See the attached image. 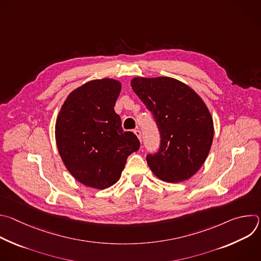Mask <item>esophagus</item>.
Instances as JSON below:
<instances>
[{"mask_svg": "<svg viewBox=\"0 0 261 261\" xmlns=\"http://www.w3.org/2000/svg\"><path fill=\"white\" fill-rule=\"evenodd\" d=\"M134 133L136 134V136L138 137V139H139V140H141V131H140L138 128L134 131Z\"/></svg>", "mask_w": 261, "mask_h": 261, "instance_id": "esophagus-1", "label": "esophagus"}]
</instances>
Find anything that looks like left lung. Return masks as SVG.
<instances>
[{"instance_id":"obj_1","label":"left lung","mask_w":261,"mask_h":261,"mask_svg":"<svg viewBox=\"0 0 261 261\" xmlns=\"http://www.w3.org/2000/svg\"><path fill=\"white\" fill-rule=\"evenodd\" d=\"M131 87L160 132L158 152L146 155L151 170L167 182L190 178L204 163L214 137L204 102L190 87L170 77H135Z\"/></svg>"}]
</instances>
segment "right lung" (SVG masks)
<instances>
[{
    "instance_id": "add662e5",
    "label": "right lung",
    "mask_w": 261,
    "mask_h": 261,
    "mask_svg": "<svg viewBox=\"0 0 261 261\" xmlns=\"http://www.w3.org/2000/svg\"><path fill=\"white\" fill-rule=\"evenodd\" d=\"M121 83L103 79L85 84L64 102L56 123V139L69 172L82 184L106 189L116 184L127 158L140 142L124 131L114 109Z\"/></svg>"
}]
</instances>
